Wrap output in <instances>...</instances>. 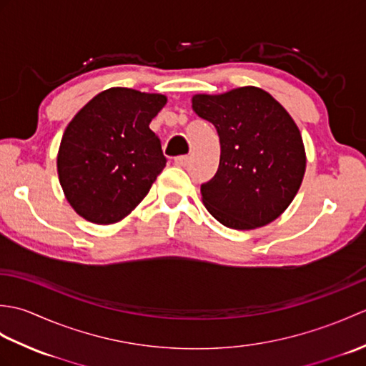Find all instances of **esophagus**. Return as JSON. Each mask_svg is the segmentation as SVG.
Segmentation results:
<instances>
[{
  "label": "esophagus",
  "instance_id": "1",
  "mask_svg": "<svg viewBox=\"0 0 366 366\" xmlns=\"http://www.w3.org/2000/svg\"><path fill=\"white\" fill-rule=\"evenodd\" d=\"M189 160H190L189 155H177V157H174V165L185 167L189 163Z\"/></svg>",
  "mask_w": 366,
  "mask_h": 366
}]
</instances>
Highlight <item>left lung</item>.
<instances>
[{
  "label": "left lung",
  "instance_id": "1",
  "mask_svg": "<svg viewBox=\"0 0 366 366\" xmlns=\"http://www.w3.org/2000/svg\"><path fill=\"white\" fill-rule=\"evenodd\" d=\"M193 110L214 124L220 138L219 169L201 184L207 211L232 229L275 220L291 204L305 173V149L291 116L254 86L198 94Z\"/></svg>",
  "mask_w": 366,
  "mask_h": 366
}]
</instances>
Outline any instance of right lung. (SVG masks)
I'll use <instances>...</instances> for the list:
<instances>
[{"instance_id": "1", "label": "right lung", "mask_w": 366, "mask_h": 366, "mask_svg": "<svg viewBox=\"0 0 366 366\" xmlns=\"http://www.w3.org/2000/svg\"><path fill=\"white\" fill-rule=\"evenodd\" d=\"M165 96L110 88L69 124L58 174L76 214L99 224L122 220L142 203L167 165L160 138L149 129Z\"/></svg>"}]
</instances>
